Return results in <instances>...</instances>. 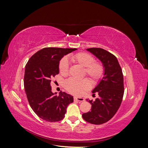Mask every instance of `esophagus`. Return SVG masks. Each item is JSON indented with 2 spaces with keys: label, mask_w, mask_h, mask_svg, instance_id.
I'll use <instances>...</instances> for the list:
<instances>
[{
  "label": "esophagus",
  "mask_w": 148,
  "mask_h": 148,
  "mask_svg": "<svg viewBox=\"0 0 148 148\" xmlns=\"http://www.w3.org/2000/svg\"><path fill=\"white\" fill-rule=\"evenodd\" d=\"M74 99L76 100V101H78L79 102H82V101H84V98H83V97H76V96L74 97Z\"/></svg>",
  "instance_id": "obj_1"
}]
</instances>
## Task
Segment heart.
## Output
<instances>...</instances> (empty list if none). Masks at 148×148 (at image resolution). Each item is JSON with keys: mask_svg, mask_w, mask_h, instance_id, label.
<instances>
[{"mask_svg": "<svg viewBox=\"0 0 148 148\" xmlns=\"http://www.w3.org/2000/svg\"><path fill=\"white\" fill-rule=\"evenodd\" d=\"M70 60L76 65L83 68V75H86L92 83H97L102 78L104 68L99 62L95 61L92 56L85 52H78L71 55ZM59 71L62 75L66 76L69 73V62L65 57L59 63ZM67 91L76 95H82L90 89V83L87 79L77 80L73 78L67 79L65 83Z\"/></svg>", "mask_w": 148, "mask_h": 148, "instance_id": "obj_1", "label": "heart"}]
</instances>
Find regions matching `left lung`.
<instances>
[{"label": "left lung", "mask_w": 148, "mask_h": 148, "mask_svg": "<svg viewBox=\"0 0 148 148\" xmlns=\"http://www.w3.org/2000/svg\"><path fill=\"white\" fill-rule=\"evenodd\" d=\"M86 50L102 62L104 73L92 91L97 92L99 97L95 101L86 99L91 104V110L83 114L82 117L89 123L100 125L108 122L119 109L124 93L123 76L117 57L112 53L101 48Z\"/></svg>", "instance_id": "8db88e82"}]
</instances>
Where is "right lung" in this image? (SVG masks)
Instances as JSON below:
<instances>
[{
    "instance_id": "right-lung-1",
    "label": "right lung",
    "mask_w": 148,
    "mask_h": 148,
    "mask_svg": "<svg viewBox=\"0 0 148 148\" xmlns=\"http://www.w3.org/2000/svg\"><path fill=\"white\" fill-rule=\"evenodd\" d=\"M75 48L46 47L31 56L25 66L24 86L31 109L39 118L47 122H58L63 119L68 106L73 97L60 91L59 95L53 93L51 78L59 73L62 58Z\"/></svg>"
}]
</instances>
